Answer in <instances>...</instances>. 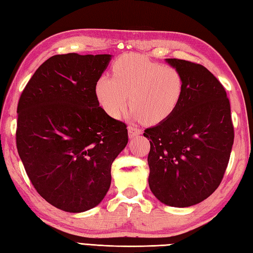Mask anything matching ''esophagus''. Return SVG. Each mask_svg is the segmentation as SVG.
<instances>
[{"label":"esophagus","mask_w":253,"mask_h":253,"mask_svg":"<svg viewBox=\"0 0 253 253\" xmlns=\"http://www.w3.org/2000/svg\"><path fill=\"white\" fill-rule=\"evenodd\" d=\"M127 130H128V136H130L131 138L135 137V136H138V135H140V134H142V130L135 127L134 126H128Z\"/></svg>","instance_id":"obj_1"}]
</instances>
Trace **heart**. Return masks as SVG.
I'll use <instances>...</instances> for the list:
<instances>
[{
    "label": "heart",
    "mask_w": 253,
    "mask_h": 253,
    "mask_svg": "<svg viewBox=\"0 0 253 253\" xmlns=\"http://www.w3.org/2000/svg\"><path fill=\"white\" fill-rule=\"evenodd\" d=\"M113 77L102 75L96 95L108 115L120 118L130 95L132 116L147 123L163 122L172 115L182 99L184 79L180 72L140 54H126L112 66Z\"/></svg>",
    "instance_id": "1"
}]
</instances>
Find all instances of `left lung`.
<instances>
[{
  "label": "left lung",
  "instance_id": "1",
  "mask_svg": "<svg viewBox=\"0 0 253 253\" xmlns=\"http://www.w3.org/2000/svg\"><path fill=\"white\" fill-rule=\"evenodd\" d=\"M184 79L178 108L148 127V184L162 203L188 208L218 188L234 144L230 104L219 81L203 65L166 59Z\"/></svg>",
  "mask_w": 253,
  "mask_h": 253
}]
</instances>
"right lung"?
Here are the masks:
<instances>
[{"label":"right lung","mask_w":253,"mask_h":253,"mask_svg":"<svg viewBox=\"0 0 253 253\" xmlns=\"http://www.w3.org/2000/svg\"><path fill=\"white\" fill-rule=\"evenodd\" d=\"M111 56H51L18 101L16 145L27 176L48 203L69 213L101 202L127 144L126 123L108 116L96 95Z\"/></svg>","instance_id":"right-lung-1"}]
</instances>
